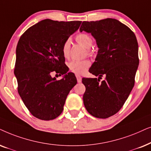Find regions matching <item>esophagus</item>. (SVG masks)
<instances>
[{
    "label": "esophagus",
    "instance_id": "1",
    "mask_svg": "<svg viewBox=\"0 0 151 151\" xmlns=\"http://www.w3.org/2000/svg\"><path fill=\"white\" fill-rule=\"evenodd\" d=\"M76 77H77V81L78 83H81V81H82V78L81 76L79 75V74H76Z\"/></svg>",
    "mask_w": 151,
    "mask_h": 151
}]
</instances>
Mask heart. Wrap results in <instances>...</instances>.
<instances>
[{
  "label": "heart",
  "instance_id": "heart-1",
  "mask_svg": "<svg viewBox=\"0 0 151 151\" xmlns=\"http://www.w3.org/2000/svg\"><path fill=\"white\" fill-rule=\"evenodd\" d=\"M76 41L80 45H83L86 49H90L93 43V40L92 37L86 34H79L76 37ZM70 39H67L64 42L61 47V52L63 57L68 58L70 55ZM90 66V62L88 60H81V61H72L69 63L70 70L76 74H82L87 71Z\"/></svg>",
  "mask_w": 151,
  "mask_h": 151
}]
</instances>
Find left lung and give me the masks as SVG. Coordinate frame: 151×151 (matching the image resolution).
<instances>
[{
  "mask_svg": "<svg viewBox=\"0 0 151 151\" xmlns=\"http://www.w3.org/2000/svg\"><path fill=\"white\" fill-rule=\"evenodd\" d=\"M80 32L90 33L99 48L89 72L98 78H83V104L91 115L106 119L121 109L134 84L139 65L138 43L133 32L116 19L83 21ZM104 76L105 79L100 81Z\"/></svg>",
  "mask_w": 151,
  "mask_h": 151,
  "instance_id": "left-lung-1",
  "label": "left lung"
}]
</instances>
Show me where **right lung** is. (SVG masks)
<instances>
[{
    "label": "right lung",
    "instance_id": "obj_1",
    "mask_svg": "<svg viewBox=\"0 0 151 151\" xmlns=\"http://www.w3.org/2000/svg\"><path fill=\"white\" fill-rule=\"evenodd\" d=\"M81 23L45 19L20 38L14 68L18 92L29 111L38 119L52 120L59 116L68 94L77 83L74 74L68 72L61 47ZM54 71L64 74V77L57 81L51 77Z\"/></svg>",
    "mask_w": 151,
    "mask_h": 151
}]
</instances>
